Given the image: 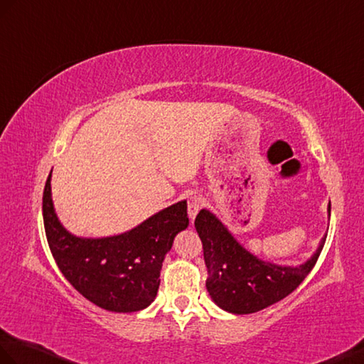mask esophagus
Segmentation results:
<instances>
[{"label":"esophagus","instance_id":"1","mask_svg":"<svg viewBox=\"0 0 364 364\" xmlns=\"http://www.w3.org/2000/svg\"><path fill=\"white\" fill-rule=\"evenodd\" d=\"M203 206H205V198H203L201 196H192V197H189V200H188V213H189L191 220H193V218H196V215L198 214V210Z\"/></svg>","mask_w":364,"mask_h":364}]
</instances>
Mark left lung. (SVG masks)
<instances>
[{"mask_svg": "<svg viewBox=\"0 0 364 364\" xmlns=\"http://www.w3.org/2000/svg\"><path fill=\"white\" fill-rule=\"evenodd\" d=\"M331 214V205H328ZM208 268L206 289L218 307L235 315L264 310L296 290L315 267L326 239L311 259L299 267H281L250 255L209 210L196 217Z\"/></svg>", "mask_w": 364, "mask_h": 364, "instance_id": "obj_1", "label": "left lung"}]
</instances>
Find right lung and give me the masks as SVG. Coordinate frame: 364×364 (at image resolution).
Returning <instances> with one entry per match:
<instances>
[{"mask_svg": "<svg viewBox=\"0 0 364 364\" xmlns=\"http://www.w3.org/2000/svg\"><path fill=\"white\" fill-rule=\"evenodd\" d=\"M43 223L57 267L75 290L97 307L130 314L150 306L175 235L189 225L188 205L178 201L134 230L104 239H82L58 222L50 198V173L43 191Z\"/></svg>", "mask_w": 364, "mask_h": 364, "instance_id": "add662e5", "label": "right lung"}]
</instances>
